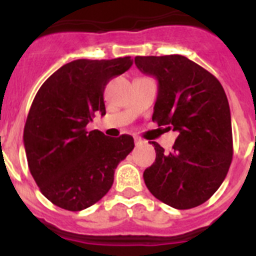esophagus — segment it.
Returning <instances> with one entry per match:
<instances>
[{
	"instance_id": "34e87169",
	"label": "esophagus",
	"mask_w": 256,
	"mask_h": 256,
	"mask_svg": "<svg viewBox=\"0 0 256 256\" xmlns=\"http://www.w3.org/2000/svg\"><path fill=\"white\" fill-rule=\"evenodd\" d=\"M134 144H136V146H140V144H144V141H142L141 138H137V137H136V138H134Z\"/></svg>"
}]
</instances>
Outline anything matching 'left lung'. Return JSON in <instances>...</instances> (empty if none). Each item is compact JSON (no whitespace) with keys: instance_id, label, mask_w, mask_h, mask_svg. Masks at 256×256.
Returning a JSON list of instances; mask_svg holds the SVG:
<instances>
[{"instance_id":"8db88e82","label":"left lung","mask_w":256,"mask_h":256,"mask_svg":"<svg viewBox=\"0 0 256 256\" xmlns=\"http://www.w3.org/2000/svg\"><path fill=\"white\" fill-rule=\"evenodd\" d=\"M134 64L158 80L152 120L178 132L172 152L152 142L156 159L144 172V183L158 200L176 209L204 204L223 183L234 155L224 90L182 55L136 56Z\"/></svg>"}]
</instances>
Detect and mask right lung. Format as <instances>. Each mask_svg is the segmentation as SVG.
Returning a JSON list of instances; mask_svg holds the SVG:
<instances>
[{"instance_id":"obj_1","label":"right lung","mask_w":256,"mask_h":256,"mask_svg":"<svg viewBox=\"0 0 256 256\" xmlns=\"http://www.w3.org/2000/svg\"><path fill=\"white\" fill-rule=\"evenodd\" d=\"M130 56L74 60L56 70L38 90L24 126L32 176L44 198L70 212L87 209L112 188L118 164L134 148L133 137L112 138L87 130L106 114L105 86L130 69Z\"/></svg>"}]
</instances>
